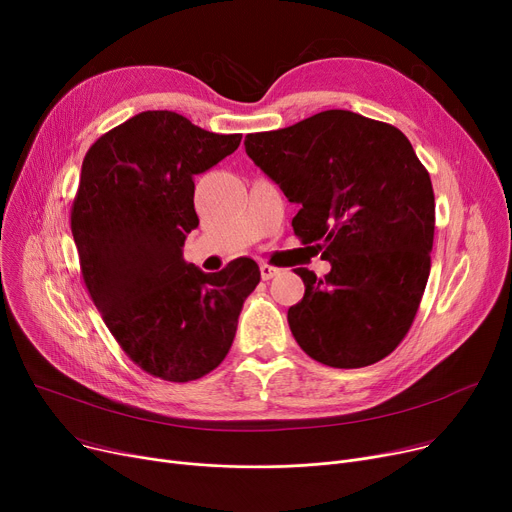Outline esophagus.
Returning a JSON list of instances; mask_svg holds the SVG:
<instances>
[{
    "label": "esophagus",
    "instance_id": "1",
    "mask_svg": "<svg viewBox=\"0 0 512 512\" xmlns=\"http://www.w3.org/2000/svg\"><path fill=\"white\" fill-rule=\"evenodd\" d=\"M259 272H261V278H263V280H272L274 276L280 274V267H274V265H270V263H261V265H259Z\"/></svg>",
    "mask_w": 512,
    "mask_h": 512
}]
</instances>
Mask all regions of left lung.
<instances>
[{"instance_id":"8db88e82","label":"left lung","mask_w":512,"mask_h":512,"mask_svg":"<svg viewBox=\"0 0 512 512\" xmlns=\"http://www.w3.org/2000/svg\"><path fill=\"white\" fill-rule=\"evenodd\" d=\"M247 155L301 209L292 228L332 270L305 282L288 326L303 351L338 369L388 357L407 336L432 267L436 203L429 172L396 126L328 110L253 132Z\"/></svg>"}]
</instances>
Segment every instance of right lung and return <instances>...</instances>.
<instances>
[{
    "label": "right lung",
    "instance_id": "obj_1",
    "mask_svg": "<svg viewBox=\"0 0 512 512\" xmlns=\"http://www.w3.org/2000/svg\"><path fill=\"white\" fill-rule=\"evenodd\" d=\"M240 139L157 110L101 134L83 159L70 211L80 274L107 330L153 378L182 384L218 367L261 280L249 257L215 274L182 259L199 226L193 178Z\"/></svg>",
    "mask_w": 512,
    "mask_h": 512
}]
</instances>
